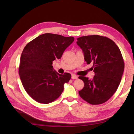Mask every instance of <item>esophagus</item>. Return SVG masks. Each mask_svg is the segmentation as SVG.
<instances>
[{"label": "esophagus", "instance_id": "34e87169", "mask_svg": "<svg viewBox=\"0 0 134 134\" xmlns=\"http://www.w3.org/2000/svg\"><path fill=\"white\" fill-rule=\"evenodd\" d=\"M71 78H72V79H77V78H78V76H76V75H75V74H72V75H71Z\"/></svg>", "mask_w": 134, "mask_h": 134}]
</instances>
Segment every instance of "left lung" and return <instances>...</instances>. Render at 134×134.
<instances>
[{
	"mask_svg": "<svg viewBox=\"0 0 134 134\" xmlns=\"http://www.w3.org/2000/svg\"><path fill=\"white\" fill-rule=\"evenodd\" d=\"M76 44L83 52L87 64L93 63V79L79 76L84 87L81 97L92 105L107 101L117 90L124 69V60L118 45L107 37L91 35L77 38Z\"/></svg>",
	"mask_w": 134,
	"mask_h": 134,
	"instance_id": "obj_1",
	"label": "left lung"
}]
</instances>
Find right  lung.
Returning a JSON list of instances; mask_svg holds the SVG:
<instances>
[{
    "instance_id": "obj_1",
    "label": "right lung",
    "mask_w": 134,
    "mask_h": 134,
    "mask_svg": "<svg viewBox=\"0 0 134 134\" xmlns=\"http://www.w3.org/2000/svg\"><path fill=\"white\" fill-rule=\"evenodd\" d=\"M74 41L73 37L45 33L24 48L19 75L25 90L37 102L49 104L56 100L63 91L64 84L70 80V74L62 75L53 70L52 62L60 59Z\"/></svg>"
}]
</instances>
